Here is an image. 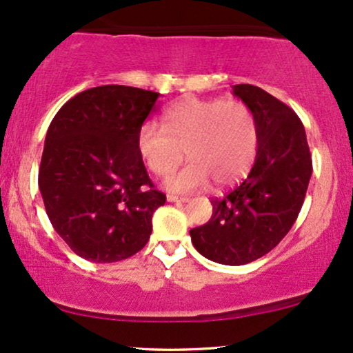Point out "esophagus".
I'll return each instance as SVG.
<instances>
[{
	"mask_svg": "<svg viewBox=\"0 0 353 353\" xmlns=\"http://www.w3.org/2000/svg\"><path fill=\"white\" fill-rule=\"evenodd\" d=\"M168 202H181V203H185V202H189V199H185V197H177V195H168Z\"/></svg>",
	"mask_w": 353,
	"mask_h": 353,
	"instance_id": "34e87169",
	"label": "esophagus"
}]
</instances>
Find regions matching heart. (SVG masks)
<instances>
[{
    "label": "heart",
    "mask_w": 353,
    "mask_h": 353,
    "mask_svg": "<svg viewBox=\"0 0 353 353\" xmlns=\"http://www.w3.org/2000/svg\"><path fill=\"white\" fill-rule=\"evenodd\" d=\"M137 150L146 168L166 177L184 161V171L166 181L171 192L202 189L210 181L225 187L238 181L254 161L257 125L241 101L185 99L169 107L161 128L146 122L137 133Z\"/></svg>",
    "instance_id": "1"
}]
</instances>
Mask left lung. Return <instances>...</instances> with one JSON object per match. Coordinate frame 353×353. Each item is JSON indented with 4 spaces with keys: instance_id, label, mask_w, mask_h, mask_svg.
<instances>
[{
    "instance_id": "8db88e82",
    "label": "left lung",
    "mask_w": 353,
    "mask_h": 353,
    "mask_svg": "<svg viewBox=\"0 0 353 353\" xmlns=\"http://www.w3.org/2000/svg\"><path fill=\"white\" fill-rule=\"evenodd\" d=\"M233 94L256 119V161L236 189L212 200V218L192 228L190 238L210 261L244 265L287 236L305 202L313 164L305 127L287 104L252 84H236Z\"/></svg>"
}]
</instances>
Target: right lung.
<instances>
[{
    "label": "right lung",
    "instance_id": "1",
    "mask_svg": "<svg viewBox=\"0 0 353 353\" xmlns=\"http://www.w3.org/2000/svg\"><path fill=\"white\" fill-rule=\"evenodd\" d=\"M158 97L119 84L91 88L48 127L39 189L52 226L86 261L109 264L141 251L153 213L166 202L137 150V133Z\"/></svg>",
    "mask_w": 353,
    "mask_h": 353
}]
</instances>
